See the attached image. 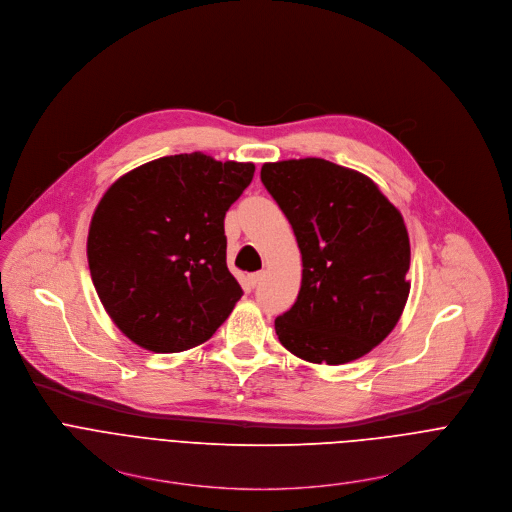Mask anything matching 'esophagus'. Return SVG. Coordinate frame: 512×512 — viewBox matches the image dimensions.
Here are the masks:
<instances>
[{
  "instance_id": "1",
  "label": "esophagus",
  "mask_w": 512,
  "mask_h": 512,
  "mask_svg": "<svg viewBox=\"0 0 512 512\" xmlns=\"http://www.w3.org/2000/svg\"><path fill=\"white\" fill-rule=\"evenodd\" d=\"M260 278H262V272H254V274H248L246 276V287L248 289H254L258 282H260Z\"/></svg>"
}]
</instances>
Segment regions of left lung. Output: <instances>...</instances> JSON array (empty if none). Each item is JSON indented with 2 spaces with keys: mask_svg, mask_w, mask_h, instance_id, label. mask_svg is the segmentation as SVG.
<instances>
[{
  "mask_svg": "<svg viewBox=\"0 0 512 512\" xmlns=\"http://www.w3.org/2000/svg\"><path fill=\"white\" fill-rule=\"evenodd\" d=\"M260 179L303 260L299 297L274 321L280 344L313 364L366 356L399 323L411 291L401 211L372 179L323 158L266 162Z\"/></svg>",
  "mask_w": 512,
  "mask_h": 512,
  "instance_id": "left-lung-1",
  "label": "left lung"
}]
</instances>
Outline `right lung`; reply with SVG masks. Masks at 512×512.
Listing matches in <instances>:
<instances>
[{
    "label": "right lung",
    "instance_id": "obj_1",
    "mask_svg": "<svg viewBox=\"0 0 512 512\" xmlns=\"http://www.w3.org/2000/svg\"><path fill=\"white\" fill-rule=\"evenodd\" d=\"M252 162L203 152L162 156L113 183L95 207L87 260L99 301L134 344L191 350L242 297L225 262V211L254 177Z\"/></svg>",
    "mask_w": 512,
    "mask_h": 512
}]
</instances>
